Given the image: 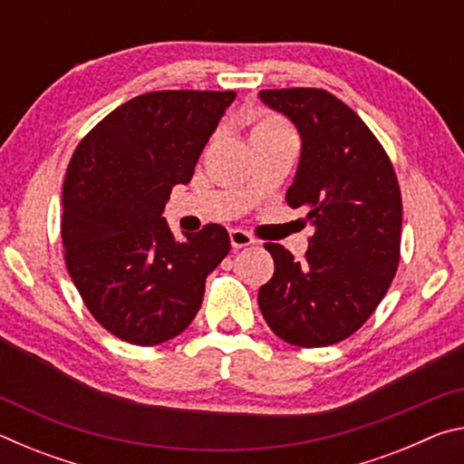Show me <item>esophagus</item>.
<instances>
[{"label": "esophagus", "instance_id": "obj_1", "mask_svg": "<svg viewBox=\"0 0 464 464\" xmlns=\"http://www.w3.org/2000/svg\"><path fill=\"white\" fill-rule=\"evenodd\" d=\"M229 237H231V246H233L235 249L254 246V243H256L254 235H249L247 231H243V229H231V231H229Z\"/></svg>", "mask_w": 464, "mask_h": 464}]
</instances>
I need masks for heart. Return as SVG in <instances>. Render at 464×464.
Wrapping results in <instances>:
<instances>
[{
    "mask_svg": "<svg viewBox=\"0 0 464 464\" xmlns=\"http://www.w3.org/2000/svg\"><path fill=\"white\" fill-rule=\"evenodd\" d=\"M266 129H286L285 122L278 119H264L254 130H266Z\"/></svg>",
    "mask_w": 464,
    "mask_h": 464,
    "instance_id": "heart-1",
    "label": "heart"
}]
</instances>
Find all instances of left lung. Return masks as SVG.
Here are the masks:
<instances>
[{
	"label": "left lung",
	"instance_id": "left-lung-1",
	"mask_svg": "<svg viewBox=\"0 0 464 464\" xmlns=\"http://www.w3.org/2000/svg\"><path fill=\"white\" fill-rule=\"evenodd\" d=\"M266 106L295 122L301 160L286 192L315 227L301 262L266 243L274 276L257 293L266 324L301 348L345 340L387 295L401 247V190L392 163L362 119L317 88L262 90Z\"/></svg>",
	"mask_w": 464,
	"mask_h": 464
}]
</instances>
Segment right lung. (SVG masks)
I'll return each mask as SVG.
<instances>
[{
	"label": "right lung",
	"mask_w": 464,
	"mask_h": 464,
	"mask_svg": "<svg viewBox=\"0 0 464 464\" xmlns=\"http://www.w3.org/2000/svg\"><path fill=\"white\" fill-rule=\"evenodd\" d=\"M235 92L163 90L112 110L77 145L63 184L65 264L85 307L135 345L192 324L204 280L229 254V233L204 225L176 239L163 207L196 161Z\"/></svg>",
	"instance_id": "right-lung-1"
}]
</instances>
